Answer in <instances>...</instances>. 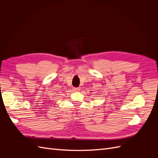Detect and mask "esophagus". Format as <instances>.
<instances>
[{
	"instance_id": "34e87169",
	"label": "esophagus",
	"mask_w": 158,
	"mask_h": 158,
	"mask_svg": "<svg viewBox=\"0 0 158 158\" xmlns=\"http://www.w3.org/2000/svg\"><path fill=\"white\" fill-rule=\"evenodd\" d=\"M80 89V88H73V90L74 91V92H78Z\"/></svg>"
}]
</instances>
